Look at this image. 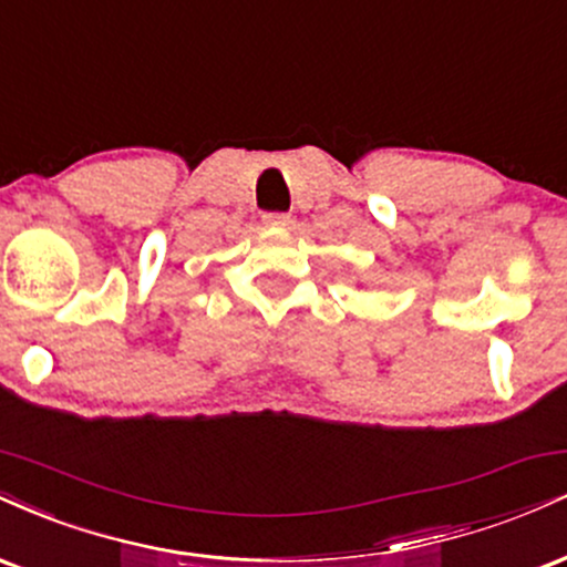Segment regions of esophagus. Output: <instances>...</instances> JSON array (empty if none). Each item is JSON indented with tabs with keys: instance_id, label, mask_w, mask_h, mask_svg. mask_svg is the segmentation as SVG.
<instances>
[{
	"instance_id": "esophagus-1",
	"label": "esophagus",
	"mask_w": 567,
	"mask_h": 567,
	"mask_svg": "<svg viewBox=\"0 0 567 567\" xmlns=\"http://www.w3.org/2000/svg\"><path fill=\"white\" fill-rule=\"evenodd\" d=\"M264 224L266 226H275V229H290L292 218L288 216V213H266Z\"/></svg>"
}]
</instances>
